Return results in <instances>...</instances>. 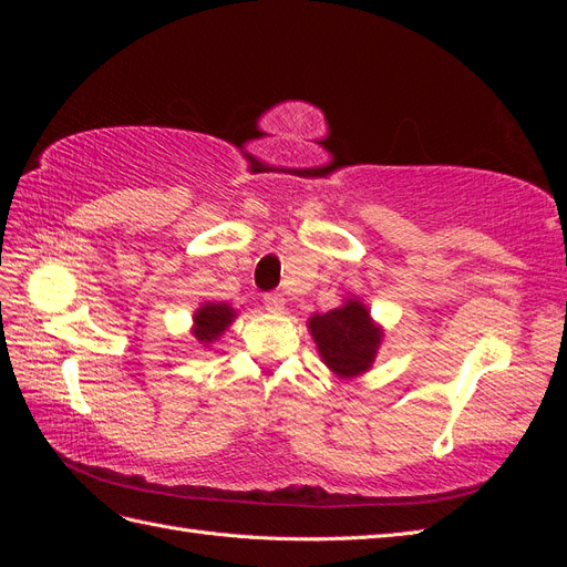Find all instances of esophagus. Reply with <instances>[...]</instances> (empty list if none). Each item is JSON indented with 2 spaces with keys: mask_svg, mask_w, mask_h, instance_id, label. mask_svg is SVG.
<instances>
[{
  "mask_svg": "<svg viewBox=\"0 0 567 567\" xmlns=\"http://www.w3.org/2000/svg\"><path fill=\"white\" fill-rule=\"evenodd\" d=\"M284 298L279 293H265V307L269 312H284Z\"/></svg>",
  "mask_w": 567,
  "mask_h": 567,
  "instance_id": "34e87169",
  "label": "esophagus"
}]
</instances>
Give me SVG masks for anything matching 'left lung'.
<instances>
[{
	"label": "left lung",
	"instance_id": "1",
	"mask_svg": "<svg viewBox=\"0 0 567 567\" xmlns=\"http://www.w3.org/2000/svg\"><path fill=\"white\" fill-rule=\"evenodd\" d=\"M307 326L317 340L323 364L333 373L352 379L371 367L381 342V331L371 323L362 302L350 300L338 310L315 315Z\"/></svg>",
	"mask_w": 567,
	"mask_h": 567
}]
</instances>
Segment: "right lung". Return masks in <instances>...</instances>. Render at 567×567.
<instances>
[{
  "mask_svg": "<svg viewBox=\"0 0 567 567\" xmlns=\"http://www.w3.org/2000/svg\"><path fill=\"white\" fill-rule=\"evenodd\" d=\"M231 319H234V310L229 305H225V302H205L200 310L196 312L194 336L200 342H210L227 329Z\"/></svg>",
  "mask_w": 567,
  "mask_h": 567,
  "instance_id": "1",
  "label": "right lung"
}]
</instances>
